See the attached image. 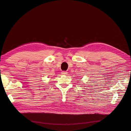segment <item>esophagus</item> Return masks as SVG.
I'll use <instances>...</instances> for the list:
<instances>
[{
  "label": "esophagus",
  "instance_id": "obj_1",
  "mask_svg": "<svg viewBox=\"0 0 131 131\" xmlns=\"http://www.w3.org/2000/svg\"><path fill=\"white\" fill-rule=\"evenodd\" d=\"M61 73V74H63V75H66L67 74V72L66 71H62Z\"/></svg>",
  "mask_w": 131,
  "mask_h": 131
}]
</instances>
